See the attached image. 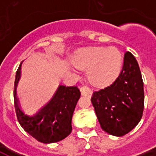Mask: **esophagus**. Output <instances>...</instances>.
Wrapping results in <instances>:
<instances>
[{
	"label": "esophagus",
	"instance_id": "1",
	"mask_svg": "<svg viewBox=\"0 0 156 156\" xmlns=\"http://www.w3.org/2000/svg\"><path fill=\"white\" fill-rule=\"evenodd\" d=\"M80 91H81L82 95L89 96V97L92 95V90L86 85H83L82 87H80Z\"/></svg>",
	"mask_w": 156,
	"mask_h": 156
}]
</instances>
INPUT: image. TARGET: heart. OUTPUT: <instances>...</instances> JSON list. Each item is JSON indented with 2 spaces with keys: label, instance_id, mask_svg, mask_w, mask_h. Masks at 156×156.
<instances>
[{
  "label": "heart",
  "instance_id": "obj_1",
  "mask_svg": "<svg viewBox=\"0 0 156 156\" xmlns=\"http://www.w3.org/2000/svg\"><path fill=\"white\" fill-rule=\"evenodd\" d=\"M124 57L117 48L89 47L78 50L73 57V63L78 69H87L92 84L105 87L115 81L120 73Z\"/></svg>",
  "mask_w": 156,
  "mask_h": 156
}]
</instances>
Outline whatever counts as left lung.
I'll list each match as a JSON object with an SVG mask.
<instances>
[{
    "label": "left lung",
    "mask_w": 156,
    "mask_h": 156,
    "mask_svg": "<svg viewBox=\"0 0 156 156\" xmlns=\"http://www.w3.org/2000/svg\"><path fill=\"white\" fill-rule=\"evenodd\" d=\"M91 102L102 129L115 136L130 132L144 111V83L132 53L126 51L124 64L115 81L93 93Z\"/></svg>",
    "instance_id": "1"
}]
</instances>
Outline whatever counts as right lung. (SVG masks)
Segmentation results:
<instances>
[{
	"mask_svg": "<svg viewBox=\"0 0 156 156\" xmlns=\"http://www.w3.org/2000/svg\"><path fill=\"white\" fill-rule=\"evenodd\" d=\"M19 66L14 83V106L17 120L30 135L39 142L49 144L63 140L72 132V117L80 90L77 86L60 85L54 96L37 114L29 115L22 111L16 97V86L21 76Z\"/></svg>",
	"mask_w": 156,
	"mask_h": 156,
	"instance_id": "obj_1",
	"label": "right lung"
}]
</instances>
